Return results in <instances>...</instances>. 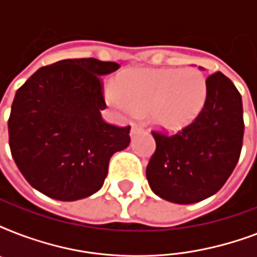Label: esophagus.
Here are the masks:
<instances>
[{
	"label": "esophagus",
	"mask_w": 257,
	"mask_h": 257,
	"mask_svg": "<svg viewBox=\"0 0 257 257\" xmlns=\"http://www.w3.org/2000/svg\"><path fill=\"white\" fill-rule=\"evenodd\" d=\"M141 131H143V126H140V125L137 124H133L132 129H131V136H135V135H137V133L141 132Z\"/></svg>",
	"instance_id": "obj_1"
}]
</instances>
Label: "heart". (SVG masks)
<instances>
[{
    "mask_svg": "<svg viewBox=\"0 0 257 257\" xmlns=\"http://www.w3.org/2000/svg\"><path fill=\"white\" fill-rule=\"evenodd\" d=\"M108 104L124 114H144L153 125L177 131L192 124L208 100L207 78L196 68H139L105 89Z\"/></svg>",
    "mask_w": 257,
    "mask_h": 257,
    "instance_id": "obj_1",
    "label": "heart"
}]
</instances>
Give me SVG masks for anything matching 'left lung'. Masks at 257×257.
I'll return each mask as SVG.
<instances>
[{
	"mask_svg": "<svg viewBox=\"0 0 257 257\" xmlns=\"http://www.w3.org/2000/svg\"><path fill=\"white\" fill-rule=\"evenodd\" d=\"M208 100L192 124L175 135L152 132L156 152L147 167L149 187L176 204L199 203L223 187L243 145V102L221 72L207 78Z\"/></svg>",
	"mask_w": 257,
	"mask_h": 257,
	"instance_id": "obj_1",
	"label": "left lung"
}]
</instances>
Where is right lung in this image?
Returning a JSON list of instances; mask_svg holds the SVG:
<instances>
[{
  "instance_id": "1",
  "label": "right lung",
  "mask_w": 257,
  "mask_h": 257,
  "mask_svg": "<svg viewBox=\"0 0 257 257\" xmlns=\"http://www.w3.org/2000/svg\"><path fill=\"white\" fill-rule=\"evenodd\" d=\"M116 62L96 58L62 60L44 66L14 96L10 152L26 181L61 201L100 191L113 153L131 143V126L106 124L100 77Z\"/></svg>"
}]
</instances>
